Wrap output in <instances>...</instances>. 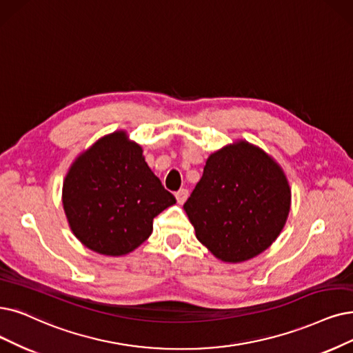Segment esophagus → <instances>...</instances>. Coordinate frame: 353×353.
Masks as SVG:
<instances>
[{
  "mask_svg": "<svg viewBox=\"0 0 353 353\" xmlns=\"http://www.w3.org/2000/svg\"><path fill=\"white\" fill-rule=\"evenodd\" d=\"M175 196H176L178 204H184V203L187 201V199H188V190H185V188L179 190V191L175 194Z\"/></svg>",
  "mask_w": 353,
  "mask_h": 353,
  "instance_id": "1",
  "label": "esophagus"
}]
</instances>
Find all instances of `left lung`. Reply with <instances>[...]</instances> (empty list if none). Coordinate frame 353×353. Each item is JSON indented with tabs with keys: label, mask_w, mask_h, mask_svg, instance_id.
Returning a JSON list of instances; mask_svg holds the SVG:
<instances>
[{
	"label": "left lung",
	"mask_w": 353,
	"mask_h": 353,
	"mask_svg": "<svg viewBox=\"0 0 353 353\" xmlns=\"http://www.w3.org/2000/svg\"><path fill=\"white\" fill-rule=\"evenodd\" d=\"M290 207L284 169L246 140L210 154L184 204L196 239L228 263L249 261L270 248L284 229Z\"/></svg>",
	"instance_id": "8db88e82"
}]
</instances>
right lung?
Listing matches in <instances>:
<instances>
[{
  "label": "right lung",
  "instance_id": "obj_1",
  "mask_svg": "<svg viewBox=\"0 0 353 353\" xmlns=\"http://www.w3.org/2000/svg\"><path fill=\"white\" fill-rule=\"evenodd\" d=\"M176 203L128 132L98 139L69 166L62 204L78 241L105 256H124L152 234L153 219Z\"/></svg>",
  "mask_w": 353,
  "mask_h": 353
}]
</instances>
